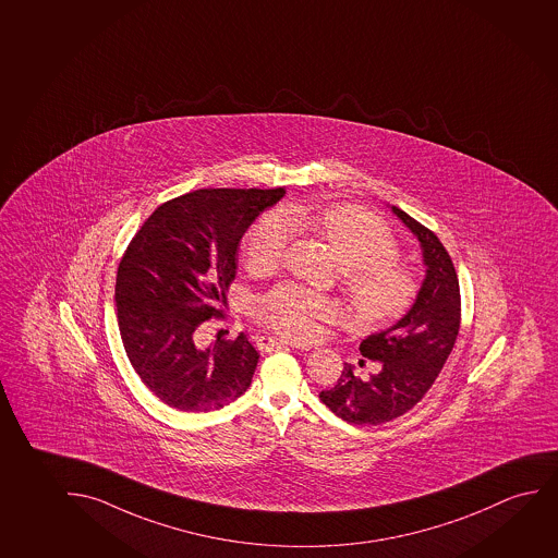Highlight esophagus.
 <instances>
[{
  "mask_svg": "<svg viewBox=\"0 0 558 558\" xmlns=\"http://www.w3.org/2000/svg\"><path fill=\"white\" fill-rule=\"evenodd\" d=\"M259 345L262 348H266V350H279V348H289V345H294L289 340H283V338H275V337H259Z\"/></svg>",
  "mask_w": 558,
  "mask_h": 558,
  "instance_id": "1",
  "label": "esophagus"
}]
</instances>
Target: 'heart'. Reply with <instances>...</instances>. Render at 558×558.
Returning a JSON list of instances; mask_svg holds the SVG:
<instances>
[{
	"mask_svg": "<svg viewBox=\"0 0 558 558\" xmlns=\"http://www.w3.org/2000/svg\"><path fill=\"white\" fill-rule=\"evenodd\" d=\"M287 228L312 229L330 244L344 264L345 296L363 322L396 317L415 299V274L396 259L398 241L392 231L375 214L355 205L330 206L325 210L287 206L279 220L274 216L262 218L244 244V264L251 274H271L283 262ZM254 314L269 329L289 337H307L315 322H329L338 314V306L319 292L283 283L258 296Z\"/></svg>",
	"mask_w": 558,
	"mask_h": 558,
	"instance_id": "b5f03b06",
	"label": "heart"
}]
</instances>
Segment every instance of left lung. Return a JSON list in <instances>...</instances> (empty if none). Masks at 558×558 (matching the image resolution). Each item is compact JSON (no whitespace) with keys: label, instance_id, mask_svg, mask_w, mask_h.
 <instances>
[{"label":"left lung","instance_id":"obj_1","mask_svg":"<svg viewBox=\"0 0 558 558\" xmlns=\"http://www.w3.org/2000/svg\"><path fill=\"white\" fill-rule=\"evenodd\" d=\"M392 210L423 246V289L403 319L360 345L365 357L380 362V371L362 380L345 363L337 385L319 393L335 415L360 426L388 423L415 408L440 375L461 329L459 279L446 246L421 221L398 206Z\"/></svg>","mask_w":558,"mask_h":558}]
</instances>
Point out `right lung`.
<instances>
[{
    "instance_id": "obj_1",
    "label": "right lung",
    "mask_w": 558,
    "mask_h": 558,
    "mask_svg": "<svg viewBox=\"0 0 558 558\" xmlns=\"http://www.w3.org/2000/svg\"><path fill=\"white\" fill-rule=\"evenodd\" d=\"M275 189H196L158 206L118 264L117 315L128 360L166 405L205 413L251 386L259 353L246 335L198 344L221 319L235 281L236 248Z\"/></svg>"
}]
</instances>
